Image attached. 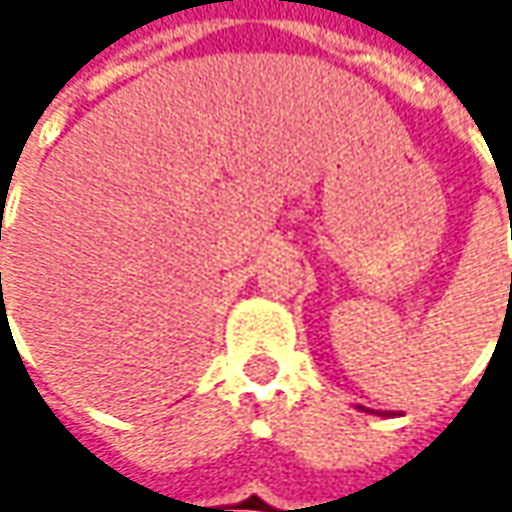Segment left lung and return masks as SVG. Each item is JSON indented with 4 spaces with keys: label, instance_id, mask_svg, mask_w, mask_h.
I'll use <instances>...</instances> for the list:
<instances>
[{
    "label": "left lung",
    "instance_id": "obj_1",
    "mask_svg": "<svg viewBox=\"0 0 512 512\" xmlns=\"http://www.w3.org/2000/svg\"><path fill=\"white\" fill-rule=\"evenodd\" d=\"M359 410H364V413H373V410H367V407H362V404H359ZM382 416H387V413H382Z\"/></svg>",
    "mask_w": 512,
    "mask_h": 512
}]
</instances>
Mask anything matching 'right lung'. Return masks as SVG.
<instances>
[{
    "mask_svg": "<svg viewBox=\"0 0 512 512\" xmlns=\"http://www.w3.org/2000/svg\"><path fill=\"white\" fill-rule=\"evenodd\" d=\"M0 279H2V276H0Z\"/></svg>",
    "mask_w": 512,
    "mask_h": 512,
    "instance_id": "1",
    "label": "right lung"
}]
</instances>
